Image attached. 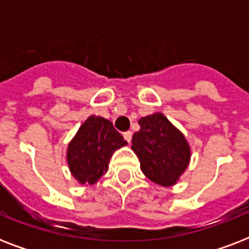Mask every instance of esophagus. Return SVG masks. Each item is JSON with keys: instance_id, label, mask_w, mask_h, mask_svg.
<instances>
[{"instance_id": "obj_1", "label": "esophagus", "mask_w": 249, "mask_h": 249, "mask_svg": "<svg viewBox=\"0 0 249 249\" xmlns=\"http://www.w3.org/2000/svg\"><path fill=\"white\" fill-rule=\"evenodd\" d=\"M132 136H133V133L130 132V130H128V132L124 133V138L128 141V142H130V141H132Z\"/></svg>"}]
</instances>
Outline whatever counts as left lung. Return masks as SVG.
Listing matches in <instances>:
<instances>
[{"label": "left lung", "instance_id": "left-lung-1", "mask_svg": "<svg viewBox=\"0 0 249 249\" xmlns=\"http://www.w3.org/2000/svg\"><path fill=\"white\" fill-rule=\"evenodd\" d=\"M132 150L141 161V169L152 182L172 186L178 181L190 161V147L179 130L163 113H154L138 121Z\"/></svg>", "mask_w": 249, "mask_h": 249}]
</instances>
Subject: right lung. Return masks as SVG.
<instances>
[{
  "mask_svg": "<svg viewBox=\"0 0 249 249\" xmlns=\"http://www.w3.org/2000/svg\"><path fill=\"white\" fill-rule=\"evenodd\" d=\"M126 141L112 123L90 116L68 144L67 161L72 176L83 185H94L108 169L111 156Z\"/></svg>",
  "mask_w": 249,
  "mask_h": 249,
  "instance_id": "obj_1",
  "label": "right lung"
}]
</instances>
